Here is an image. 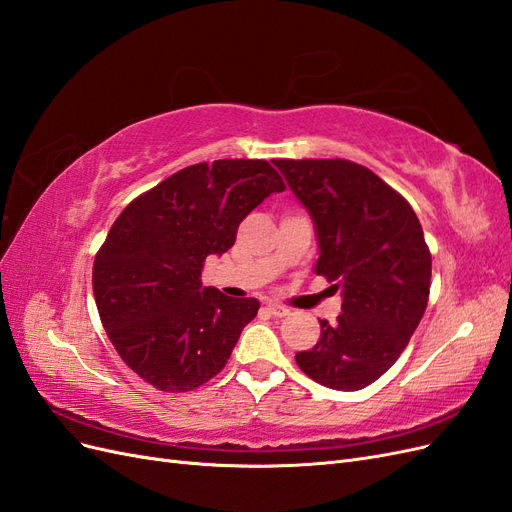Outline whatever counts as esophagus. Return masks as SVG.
Instances as JSON below:
<instances>
[{
  "instance_id": "obj_1",
  "label": "esophagus",
  "mask_w": 512,
  "mask_h": 512,
  "mask_svg": "<svg viewBox=\"0 0 512 512\" xmlns=\"http://www.w3.org/2000/svg\"><path fill=\"white\" fill-rule=\"evenodd\" d=\"M267 309H269V312H271L273 316H277V318H284V316L290 314V309H288L286 305H280V303H269Z\"/></svg>"
}]
</instances>
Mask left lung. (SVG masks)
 <instances>
[{
  "label": "left lung",
  "mask_w": 512,
  "mask_h": 512,
  "mask_svg": "<svg viewBox=\"0 0 512 512\" xmlns=\"http://www.w3.org/2000/svg\"><path fill=\"white\" fill-rule=\"evenodd\" d=\"M316 228V275L342 290V314L320 320L303 374L335 391L378 380L408 346L431 286L421 222L391 185L350 160H273Z\"/></svg>",
  "instance_id": "obj_1"
}]
</instances>
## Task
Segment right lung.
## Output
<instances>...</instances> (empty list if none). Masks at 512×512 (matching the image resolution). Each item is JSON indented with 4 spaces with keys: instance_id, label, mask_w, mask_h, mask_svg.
I'll list each match as a JSON object with an SVG mask.
<instances>
[{
    "instance_id": "add662e5",
    "label": "right lung",
    "mask_w": 512,
    "mask_h": 512,
    "mask_svg": "<svg viewBox=\"0 0 512 512\" xmlns=\"http://www.w3.org/2000/svg\"><path fill=\"white\" fill-rule=\"evenodd\" d=\"M284 181L265 160L200 162L170 175L121 211L94 260L102 327L134 374L166 393L205 384L226 365L256 299L203 286L239 224Z\"/></svg>"
}]
</instances>
